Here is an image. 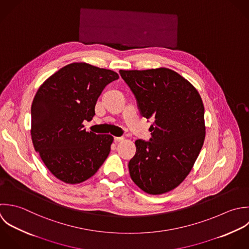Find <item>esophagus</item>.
<instances>
[{
	"label": "esophagus",
	"mask_w": 249,
	"mask_h": 249,
	"mask_svg": "<svg viewBox=\"0 0 249 249\" xmlns=\"http://www.w3.org/2000/svg\"><path fill=\"white\" fill-rule=\"evenodd\" d=\"M114 141L115 142H122V141H124V138L123 137H114Z\"/></svg>",
	"instance_id": "esophagus-1"
}]
</instances>
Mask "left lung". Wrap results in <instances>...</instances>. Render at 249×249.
Listing matches in <instances>:
<instances>
[{
    "instance_id": "8db88e82",
    "label": "left lung",
    "mask_w": 249,
    "mask_h": 249,
    "mask_svg": "<svg viewBox=\"0 0 249 249\" xmlns=\"http://www.w3.org/2000/svg\"><path fill=\"white\" fill-rule=\"evenodd\" d=\"M143 117L153 118L149 142L136 141L129 162L132 180L150 195L178 187L191 172L206 138L205 107L198 90L177 71L158 68L119 71Z\"/></svg>"
}]
</instances>
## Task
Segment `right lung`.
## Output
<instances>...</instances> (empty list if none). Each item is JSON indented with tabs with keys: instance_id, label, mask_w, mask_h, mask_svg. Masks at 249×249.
I'll return each instance as SVG.
<instances>
[{
	"instance_id": "right-lung-1",
	"label": "right lung",
	"mask_w": 249,
	"mask_h": 249,
	"mask_svg": "<svg viewBox=\"0 0 249 249\" xmlns=\"http://www.w3.org/2000/svg\"><path fill=\"white\" fill-rule=\"evenodd\" d=\"M119 75L87 63H71L50 75L33 100L31 137L50 173L69 184L93 177L110 152L113 137L86 132L104 88Z\"/></svg>"
}]
</instances>
